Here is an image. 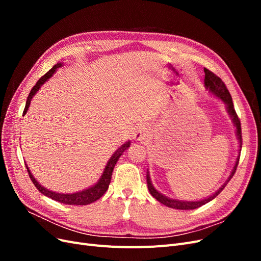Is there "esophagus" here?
<instances>
[{
  "mask_svg": "<svg viewBox=\"0 0 261 261\" xmlns=\"http://www.w3.org/2000/svg\"><path fill=\"white\" fill-rule=\"evenodd\" d=\"M148 130L146 127H144V126H141V127H139L137 130H136V134H135V138L137 140H146L148 139Z\"/></svg>",
  "mask_w": 261,
  "mask_h": 261,
  "instance_id": "34e87169",
  "label": "esophagus"
}]
</instances>
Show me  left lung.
I'll return each mask as SVG.
<instances>
[{
	"mask_svg": "<svg viewBox=\"0 0 261 261\" xmlns=\"http://www.w3.org/2000/svg\"><path fill=\"white\" fill-rule=\"evenodd\" d=\"M203 70H204V85H206V88L209 89L211 92L215 93L216 96H218L220 99H222L226 103L227 111H228V113H230V115L232 116V120H233V122H234V124L236 126V135H238V138L240 140V147L242 148V141H243V139H242L241 121H240L238 114H236L231 94H230V92H228L225 84L222 82V80H221L220 77H218L215 73H212L211 70H209L207 68H203ZM239 161H240V158H238V160H236V163L234 165V169H233V171L231 173L230 177H228V179L226 180V183L222 187H221L216 194H213L212 196L208 197V198L203 199V200H199V201H180V200L170 199V198H168V197H165V196H163L162 194H160L158 191H155L154 187L151 184V180H150L149 175H147L148 189H149L150 194H151L158 201H160L161 203L165 204V206H168V207L173 208V209H179V210H193V209H196V208L203 206V204H206L207 202L211 201L212 199H215L216 197L221 192L223 191V188L228 183V180H230L233 177L234 173L236 171V168H238V165H239Z\"/></svg>",
	"mask_w": 261,
	"mask_h": 261,
	"instance_id": "1",
	"label": "left lung"
}]
</instances>
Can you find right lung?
I'll use <instances>...</instances> for the list:
<instances>
[{
    "instance_id": "right-lung-1",
    "label": "right lung",
    "mask_w": 261,
    "mask_h": 261,
    "mask_svg": "<svg viewBox=\"0 0 261 261\" xmlns=\"http://www.w3.org/2000/svg\"><path fill=\"white\" fill-rule=\"evenodd\" d=\"M61 66H62V64H60V63H58L57 65H54L49 70V72L45 73L40 78V80L37 82V84L33 87V89H31V91L28 94V98H27V101H26V106H25V109H23L22 115L26 114L27 110L29 108V105H30V101H31V99H33V97L35 96V93L52 76V74L55 72V69L61 67ZM129 145H130V143H129V141H127V143L124 144L122 147L118 148V150H116V151L114 152V154L111 156V159L109 160L107 167H106V169L103 171V174H102L101 178L99 179V181H98L96 185L88 188V189H85V191H83V192H78V193H75V194H59V193H54V192L49 191V189L42 187L40 184L38 183V181L36 180V178L30 173V171H29V169L27 167V164H26V168H27V172H28V174H29V177H30L31 180H33L34 185L37 187L38 191L40 192L41 194H43L44 196L49 197V198H51V199H53L55 201H59L61 203L76 204V206H85V204H89L91 202H94V201L98 200L99 198H101V197L105 195V193L107 192V189L109 188L110 181H111L112 172H113V169L115 167V164H116L117 160L120 159V156L122 155V153L125 151L126 149L129 147Z\"/></svg>"
}]
</instances>
